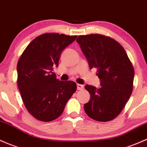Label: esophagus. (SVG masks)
Wrapping results in <instances>:
<instances>
[{
  "label": "esophagus",
  "instance_id": "esophagus-1",
  "mask_svg": "<svg viewBox=\"0 0 147 147\" xmlns=\"http://www.w3.org/2000/svg\"><path fill=\"white\" fill-rule=\"evenodd\" d=\"M77 89L78 90H82L84 88V85L80 84H77Z\"/></svg>",
  "mask_w": 147,
  "mask_h": 147
}]
</instances>
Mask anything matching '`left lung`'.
<instances>
[{"instance_id":"left-lung-1","label":"left lung","mask_w":147,"mask_h":147,"mask_svg":"<svg viewBox=\"0 0 147 147\" xmlns=\"http://www.w3.org/2000/svg\"><path fill=\"white\" fill-rule=\"evenodd\" d=\"M77 42L88 63L97 70L100 88L86 84L91 99L84 104L87 115L98 121L117 117L133 91L135 72L125 49L112 38L99 34L80 35Z\"/></svg>"}]
</instances>
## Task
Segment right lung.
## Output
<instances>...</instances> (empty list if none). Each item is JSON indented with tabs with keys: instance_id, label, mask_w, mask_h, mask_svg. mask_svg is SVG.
<instances>
[{
	"instance_id": "obj_1",
	"label": "right lung",
	"mask_w": 147,
	"mask_h": 147,
	"mask_svg": "<svg viewBox=\"0 0 147 147\" xmlns=\"http://www.w3.org/2000/svg\"><path fill=\"white\" fill-rule=\"evenodd\" d=\"M77 38L59 33L37 37L24 51L17 63V84L26 108L42 121L62 114L67 100L76 91V83L60 81L53 72L61 52Z\"/></svg>"
}]
</instances>
